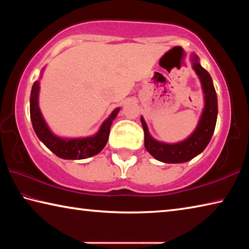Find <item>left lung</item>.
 I'll return each instance as SVG.
<instances>
[{
	"instance_id": "left-lung-1",
	"label": "left lung",
	"mask_w": 249,
	"mask_h": 249,
	"mask_svg": "<svg viewBox=\"0 0 249 249\" xmlns=\"http://www.w3.org/2000/svg\"><path fill=\"white\" fill-rule=\"evenodd\" d=\"M192 69L199 78L203 92L204 107L197 122L196 129L178 142H165L155 140L151 136L144 117H141L145 133V148L155 159L166 163H182L196 157L212 138L217 119V96L214 89L212 78L200 64V59L193 53L190 54Z\"/></svg>"
}]
</instances>
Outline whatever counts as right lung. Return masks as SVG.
Returning a JSON list of instances; mask_svg holds the SVG:
<instances>
[{
    "instance_id": "1",
    "label": "right lung",
    "mask_w": 249,
    "mask_h": 249,
    "mask_svg": "<svg viewBox=\"0 0 249 249\" xmlns=\"http://www.w3.org/2000/svg\"><path fill=\"white\" fill-rule=\"evenodd\" d=\"M44 68L41 69L40 79L43 77ZM39 91H40V81L34 82L31 92V100H29V111H31V120L33 128L35 130L37 137L39 141L47 147L49 150L62 159H86L98 155L107 145L109 129L113 121L116 119L120 112V107H116L109 116L101 124L98 132L94 135L87 137H77V138H67L60 137L53 133L49 128L48 124L46 123L41 111L39 108Z\"/></svg>"
}]
</instances>
